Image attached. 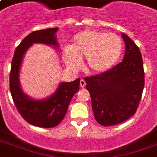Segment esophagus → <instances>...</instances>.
<instances>
[{"mask_svg":"<svg viewBox=\"0 0 157 157\" xmlns=\"http://www.w3.org/2000/svg\"><path fill=\"white\" fill-rule=\"evenodd\" d=\"M80 86H81V88H84L86 86V81H85V80L81 79V81H80Z\"/></svg>","mask_w":157,"mask_h":157,"instance_id":"obj_1","label":"esophagus"}]
</instances>
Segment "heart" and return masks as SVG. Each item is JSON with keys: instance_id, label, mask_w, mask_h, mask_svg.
Segmentation results:
<instances>
[{"instance_id": "obj_1", "label": "heart", "mask_w": 157, "mask_h": 157, "mask_svg": "<svg viewBox=\"0 0 157 157\" xmlns=\"http://www.w3.org/2000/svg\"><path fill=\"white\" fill-rule=\"evenodd\" d=\"M123 50V42L114 33L84 30L74 36L71 46L63 50V58L69 67L77 68L86 57V67L94 73H102L117 63Z\"/></svg>"}]
</instances>
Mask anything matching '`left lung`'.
<instances>
[{"label":"left lung","instance_id":"1","mask_svg":"<svg viewBox=\"0 0 157 157\" xmlns=\"http://www.w3.org/2000/svg\"><path fill=\"white\" fill-rule=\"evenodd\" d=\"M121 63L103 73L85 77L94 118L103 126L125 121L135 114L144 88V62L139 47L124 33Z\"/></svg>","mask_w":157,"mask_h":157}]
</instances>
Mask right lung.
Here are the masks:
<instances>
[{
    "instance_id": "obj_1",
    "label": "right lung",
    "mask_w": 157,
    "mask_h": 157,
    "mask_svg": "<svg viewBox=\"0 0 157 157\" xmlns=\"http://www.w3.org/2000/svg\"><path fill=\"white\" fill-rule=\"evenodd\" d=\"M59 28L34 31L17 46L11 63L10 90L16 108L29 124L40 128L57 126L65 117L69 103L79 90L80 78L60 84L55 93L45 100H33L23 93L19 86L18 73L23 54L33 43H42L58 47L55 33Z\"/></svg>"
}]
</instances>
